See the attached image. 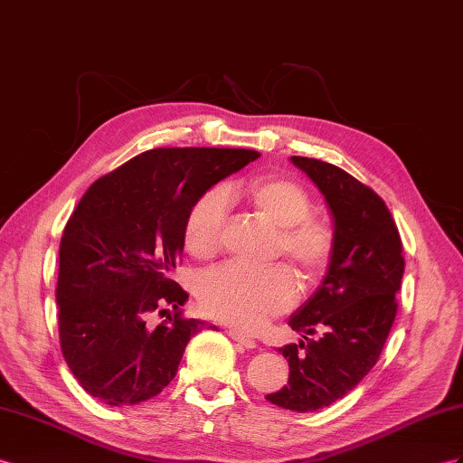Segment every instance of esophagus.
I'll list each match as a JSON object with an SVG mask.
<instances>
[{"label": "esophagus", "mask_w": 463, "mask_h": 463, "mask_svg": "<svg viewBox=\"0 0 463 463\" xmlns=\"http://www.w3.org/2000/svg\"><path fill=\"white\" fill-rule=\"evenodd\" d=\"M229 336H231L234 342H239V345L244 346V348H256V346H258V342H256L252 336H248V335L241 333V330L231 328V330H229Z\"/></svg>", "instance_id": "obj_1"}]
</instances>
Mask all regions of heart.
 I'll use <instances>...</instances> for the list:
<instances>
[{"mask_svg":"<svg viewBox=\"0 0 463 463\" xmlns=\"http://www.w3.org/2000/svg\"><path fill=\"white\" fill-rule=\"evenodd\" d=\"M227 197L244 201L276 224V250L289 260L307 286H318L326 278L336 254V231L328 219L311 213L307 189L283 175H260L227 194L215 187L201 195L184 222V244L189 254L207 260L221 250ZM197 295L209 317L254 330L291 309L298 301V281L283 264L252 268L229 262L201 278Z\"/></svg>","mask_w":463,"mask_h":463,"instance_id":"b5f03b06","label":"heart"}]
</instances>
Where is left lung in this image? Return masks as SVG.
I'll list each match as a JSON object with an SVG mask.
<instances>
[{
    "label": "left lung",
    "mask_w": 463,
    "mask_h": 463,
    "mask_svg": "<svg viewBox=\"0 0 463 463\" xmlns=\"http://www.w3.org/2000/svg\"><path fill=\"white\" fill-rule=\"evenodd\" d=\"M321 189L336 231V254L321 288L289 318L303 335L279 348L289 382L266 399L281 409L311 412L333 405L358 385L383 350L397 315L405 258L397 224L372 187L335 164L291 156Z\"/></svg>",
    "instance_id": "left-lung-1"
}]
</instances>
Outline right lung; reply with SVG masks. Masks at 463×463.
<instances>
[{
    "label": "right lung",
    "mask_w": 463,
    "mask_h": 463,
    "mask_svg": "<svg viewBox=\"0 0 463 463\" xmlns=\"http://www.w3.org/2000/svg\"><path fill=\"white\" fill-rule=\"evenodd\" d=\"M260 156L244 148H152L90 185L61 241L56 303L66 364L91 397L137 405L175 377L189 338L187 291L170 278L189 209ZM175 311L160 326L152 314Z\"/></svg>",
    "instance_id": "obj_1"
}]
</instances>
